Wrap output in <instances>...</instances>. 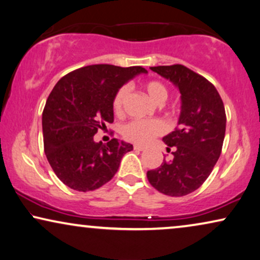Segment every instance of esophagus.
Listing matches in <instances>:
<instances>
[{"label": "esophagus", "instance_id": "obj_1", "mask_svg": "<svg viewBox=\"0 0 260 260\" xmlns=\"http://www.w3.org/2000/svg\"><path fill=\"white\" fill-rule=\"evenodd\" d=\"M133 148L136 151H144L145 150V147L144 146H140V145H134Z\"/></svg>", "mask_w": 260, "mask_h": 260}]
</instances>
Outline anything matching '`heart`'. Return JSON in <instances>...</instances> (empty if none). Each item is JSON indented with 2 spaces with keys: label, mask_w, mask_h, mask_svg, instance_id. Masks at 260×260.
<instances>
[{
  "label": "heart",
  "mask_w": 260,
  "mask_h": 260,
  "mask_svg": "<svg viewBox=\"0 0 260 260\" xmlns=\"http://www.w3.org/2000/svg\"><path fill=\"white\" fill-rule=\"evenodd\" d=\"M143 89L146 91L152 101L155 103H162L168 99L169 90L164 83L155 81H147L141 84ZM128 96V88L126 85L120 86L116 90L113 98V109L116 114H121L123 110L124 102H126ZM165 124L160 120H133L127 124H124L122 134L124 139L132 141L137 144H147L155 137L160 136L164 133Z\"/></svg>",
  "instance_id": "heart-1"
}]
</instances>
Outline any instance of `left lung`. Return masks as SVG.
<instances>
[{
  "label": "left lung",
  "instance_id": "1",
  "mask_svg": "<svg viewBox=\"0 0 260 260\" xmlns=\"http://www.w3.org/2000/svg\"><path fill=\"white\" fill-rule=\"evenodd\" d=\"M151 70L178 86L182 109L177 128L162 138L175 148L174 159L147 171V179L164 195L184 196L205 183L220 157L226 132L224 106L215 86L184 65Z\"/></svg>",
  "mask_w": 260,
  "mask_h": 260
}]
</instances>
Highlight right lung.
Here are the masks:
<instances>
[{"instance_id":"1","label":"right lung","mask_w":260,"mask_h":260,"mask_svg":"<svg viewBox=\"0 0 260 260\" xmlns=\"http://www.w3.org/2000/svg\"><path fill=\"white\" fill-rule=\"evenodd\" d=\"M141 67L96 64L77 69L58 81L43 112L44 150L57 177L77 191H92L109 182L121 158L133 145L112 139L95 143L94 136L114 121L116 90Z\"/></svg>"}]
</instances>
